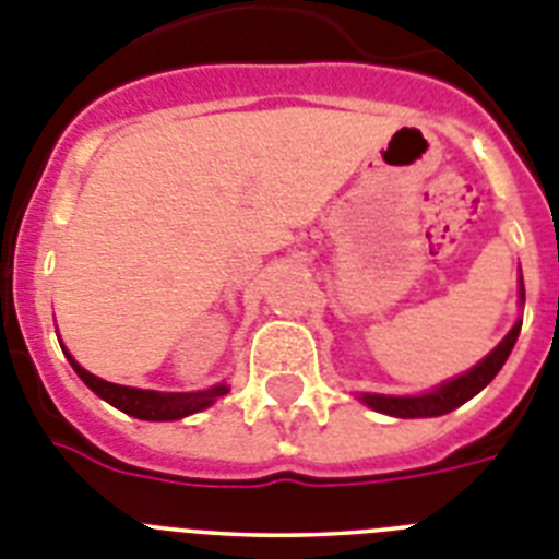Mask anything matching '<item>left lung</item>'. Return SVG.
Segmentation results:
<instances>
[{"mask_svg":"<svg viewBox=\"0 0 559 559\" xmlns=\"http://www.w3.org/2000/svg\"><path fill=\"white\" fill-rule=\"evenodd\" d=\"M525 299L523 290V280H520V302ZM520 325L523 320L514 322V329L506 334L500 345H497L495 352L488 354L483 362L472 368V371L460 373L454 380L442 382L437 385L435 391H426V394H414V396H385V394H359V400L373 408V412L389 414V417H403V419H414V417H440V414H449L454 408H460L463 403H468L474 394L486 389L488 382L495 380L497 371L506 366V359H509L511 348L518 343L520 336Z\"/></svg>","mask_w":559,"mask_h":559,"instance_id":"8db88e82","label":"left lung"}]
</instances>
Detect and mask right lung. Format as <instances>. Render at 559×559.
<instances>
[{"label": "right lung", "mask_w": 559, "mask_h": 559, "mask_svg": "<svg viewBox=\"0 0 559 559\" xmlns=\"http://www.w3.org/2000/svg\"><path fill=\"white\" fill-rule=\"evenodd\" d=\"M64 352V348H62ZM68 362L73 371L80 373V380L85 382L87 389L94 391L96 396H103L105 403H110L119 412L131 414L136 419H154V423H168V419H182L188 414H197L207 405H214L216 396L228 394V385L219 382L214 389L207 391H193V394H174V391H145V389H128V385H117V382L99 380L91 371L76 362L71 354L64 352Z\"/></svg>", "instance_id": "right-lung-1"}]
</instances>
